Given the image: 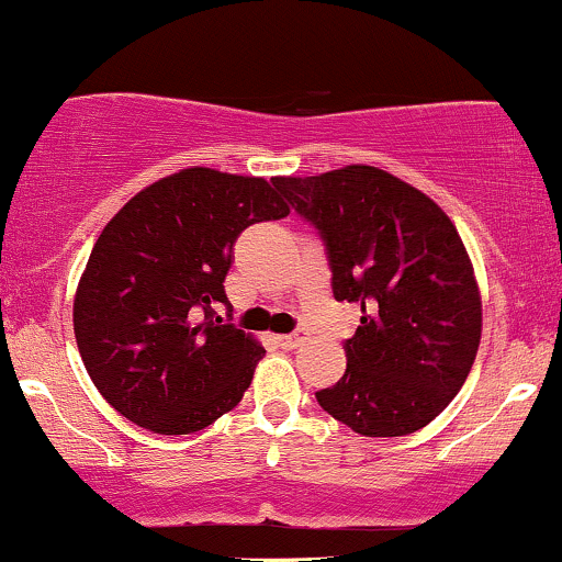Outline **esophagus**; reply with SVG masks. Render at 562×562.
<instances>
[{
	"label": "esophagus",
	"instance_id": "34e87169",
	"mask_svg": "<svg viewBox=\"0 0 562 562\" xmlns=\"http://www.w3.org/2000/svg\"><path fill=\"white\" fill-rule=\"evenodd\" d=\"M276 339H279V345H281V348H286V350H294V348H300V345H305L307 334H305V331L281 334V337H276Z\"/></svg>",
	"mask_w": 562,
	"mask_h": 562
}]
</instances>
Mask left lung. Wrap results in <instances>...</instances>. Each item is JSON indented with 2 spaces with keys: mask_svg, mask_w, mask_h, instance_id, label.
Segmentation results:
<instances>
[{
  "mask_svg": "<svg viewBox=\"0 0 562 562\" xmlns=\"http://www.w3.org/2000/svg\"><path fill=\"white\" fill-rule=\"evenodd\" d=\"M273 186L321 233L334 300L361 305L342 380L321 408L366 438L417 432L449 406L481 345L483 307L468 249L430 196L350 164Z\"/></svg>",
  "mask_w": 562,
  "mask_h": 562,
  "instance_id": "left-lung-1",
  "label": "left lung"
}]
</instances>
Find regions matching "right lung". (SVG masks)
I'll return each mask as SVG.
<instances>
[{
	"instance_id": "right-lung-1",
	"label": "right lung",
	"mask_w": 562,
	"mask_h": 562,
	"mask_svg": "<svg viewBox=\"0 0 562 562\" xmlns=\"http://www.w3.org/2000/svg\"><path fill=\"white\" fill-rule=\"evenodd\" d=\"M265 178L191 167L143 188L94 241L74 297L87 374L122 417L159 435L210 427L247 393L262 345L220 315L233 244L281 220Z\"/></svg>"
}]
</instances>
